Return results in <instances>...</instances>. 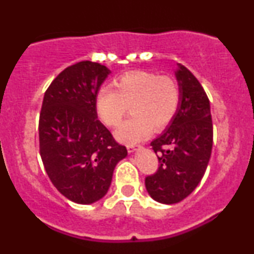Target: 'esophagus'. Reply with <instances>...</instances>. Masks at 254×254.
Wrapping results in <instances>:
<instances>
[{
    "mask_svg": "<svg viewBox=\"0 0 254 254\" xmlns=\"http://www.w3.org/2000/svg\"><path fill=\"white\" fill-rule=\"evenodd\" d=\"M127 151H129V153H133V151H136L139 147H135V145H127Z\"/></svg>",
    "mask_w": 254,
    "mask_h": 254,
    "instance_id": "obj_1",
    "label": "esophagus"
}]
</instances>
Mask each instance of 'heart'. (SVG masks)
<instances>
[{"instance_id": "heart-1", "label": "heart", "mask_w": 254, "mask_h": 254, "mask_svg": "<svg viewBox=\"0 0 254 254\" xmlns=\"http://www.w3.org/2000/svg\"><path fill=\"white\" fill-rule=\"evenodd\" d=\"M116 88L103 87L97 95V112L109 127H116L131 110L132 118L116 130V137L127 144L148 138L151 127L165 129L176 116L180 103V89L170 76L136 71L116 81Z\"/></svg>"}]
</instances>
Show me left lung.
<instances>
[{
    "mask_svg": "<svg viewBox=\"0 0 254 254\" xmlns=\"http://www.w3.org/2000/svg\"><path fill=\"white\" fill-rule=\"evenodd\" d=\"M180 103L170 125L150 145L157 154L159 168L145 178L153 199L174 204L191 193L205 173L212 149L210 103L202 84L188 68L176 71Z\"/></svg>",
    "mask_w": 254,
    "mask_h": 254,
    "instance_id": "obj_1",
    "label": "left lung"
}]
</instances>
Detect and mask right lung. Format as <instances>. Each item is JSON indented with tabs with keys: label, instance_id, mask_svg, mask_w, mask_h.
I'll list each match as a JSON object with an SVG mask.
<instances>
[{
	"label": "right lung",
	"instance_id": "right-lung-1",
	"mask_svg": "<svg viewBox=\"0 0 254 254\" xmlns=\"http://www.w3.org/2000/svg\"><path fill=\"white\" fill-rule=\"evenodd\" d=\"M110 72L82 61L60 72L44 94L38 127L44 168L55 188L77 204L103 198L116 165L127 155L98 121L97 95Z\"/></svg>",
	"mask_w": 254,
	"mask_h": 254
}]
</instances>
